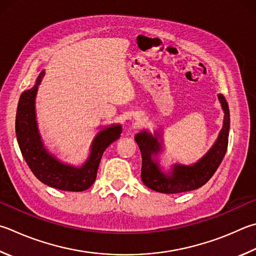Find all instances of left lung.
Wrapping results in <instances>:
<instances>
[{"label": "left lung", "instance_id": "8db88e82", "mask_svg": "<svg viewBox=\"0 0 256 256\" xmlns=\"http://www.w3.org/2000/svg\"><path fill=\"white\" fill-rule=\"evenodd\" d=\"M224 110V122L220 136L206 156L192 166L174 164L169 174H164L158 164V159L153 158L162 150V144L158 141L159 133L154 136L142 131L136 136V141L142 154L141 179L143 184L152 190L162 194H179L200 188L212 178V174L224 159L228 146L230 110L225 97L218 95Z\"/></svg>", "mask_w": 256, "mask_h": 256}]
</instances>
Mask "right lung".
Wrapping results in <instances>:
<instances>
[{
	"mask_svg": "<svg viewBox=\"0 0 256 256\" xmlns=\"http://www.w3.org/2000/svg\"><path fill=\"white\" fill-rule=\"evenodd\" d=\"M44 76V72H41L34 86L20 96L16 118L18 146L26 164L41 182L66 192H84L94 184L102 156L106 148L120 136L122 126L110 125L97 133L92 143L90 156L82 166L60 162L44 148L36 120V95Z\"/></svg>",
	"mask_w": 256,
	"mask_h": 256,
	"instance_id": "add662e5",
	"label": "right lung"
}]
</instances>
